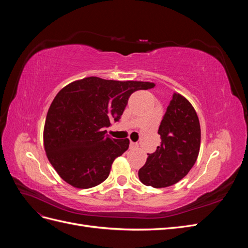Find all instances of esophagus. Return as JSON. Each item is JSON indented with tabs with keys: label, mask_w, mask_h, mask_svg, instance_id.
I'll use <instances>...</instances> for the list:
<instances>
[{
	"label": "esophagus",
	"mask_w": 248,
	"mask_h": 248,
	"mask_svg": "<svg viewBox=\"0 0 248 248\" xmlns=\"http://www.w3.org/2000/svg\"><path fill=\"white\" fill-rule=\"evenodd\" d=\"M138 147H139V145L137 144V142L130 141V148H131V149H136V148H138Z\"/></svg>",
	"instance_id": "34e87169"
}]
</instances>
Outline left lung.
<instances>
[{
    "instance_id": "left-lung-1",
    "label": "left lung",
    "mask_w": 248,
    "mask_h": 248,
    "mask_svg": "<svg viewBox=\"0 0 248 248\" xmlns=\"http://www.w3.org/2000/svg\"><path fill=\"white\" fill-rule=\"evenodd\" d=\"M161 144L149 154L139 170L142 184L163 188L184 178L196 163L201 147V126L196 109L184 96L172 98L160 123Z\"/></svg>"
}]
</instances>
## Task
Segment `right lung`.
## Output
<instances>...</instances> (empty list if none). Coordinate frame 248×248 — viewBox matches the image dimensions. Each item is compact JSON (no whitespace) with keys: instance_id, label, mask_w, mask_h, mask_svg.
<instances>
[{"instance_id":"add662e5","label":"right lung","mask_w":248,"mask_h":248,"mask_svg":"<svg viewBox=\"0 0 248 248\" xmlns=\"http://www.w3.org/2000/svg\"><path fill=\"white\" fill-rule=\"evenodd\" d=\"M154 82L90 77L70 82L48 108L43 129L44 150L51 166L76 188H91L106 180L111 164L129 147V140L107 136L104 127L119 121L129 96Z\"/></svg>"}]
</instances>
